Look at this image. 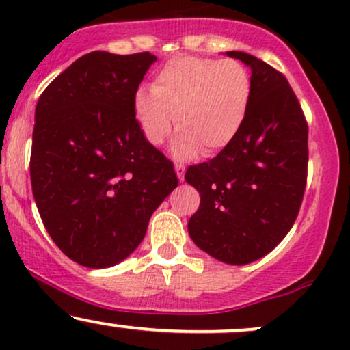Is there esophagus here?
I'll return each mask as SVG.
<instances>
[{
  "label": "esophagus",
  "mask_w": 350,
  "mask_h": 350,
  "mask_svg": "<svg viewBox=\"0 0 350 350\" xmlns=\"http://www.w3.org/2000/svg\"><path fill=\"white\" fill-rule=\"evenodd\" d=\"M174 170H176V174H178V179L180 180V183H183L184 174H186V167H184L183 164H176Z\"/></svg>",
  "instance_id": "34e87169"
}]
</instances>
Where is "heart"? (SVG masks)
I'll list each match as a JSON object with an SVG mask.
<instances>
[{
  "label": "heart",
  "mask_w": 350,
  "mask_h": 350,
  "mask_svg": "<svg viewBox=\"0 0 350 350\" xmlns=\"http://www.w3.org/2000/svg\"><path fill=\"white\" fill-rule=\"evenodd\" d=\"M250 100L252 77L239 60L176 55L156 72L151 90L136 92L133 113L144 139L154 146L164 143L176 123L180 130L171 152L187 159L200 150L217 154L234 142Z\"/></svg>",
  "instance_id": "heart-1"
}]
</instances>
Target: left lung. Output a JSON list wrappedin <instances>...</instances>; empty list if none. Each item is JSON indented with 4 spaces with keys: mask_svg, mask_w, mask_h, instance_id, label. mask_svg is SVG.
<instances>
[{
    "mask_svg": "<svg viewBox=\"0 0 350 350\" xmlns=\"http://www.w3.org/2000/svg\"><path fill=\"white\" fill-rule=\"evenodd\" d=\"M226 54L250 67V108L234 142L186 171L200 194L187 230L215 260L247 265L270 253L298 217L308 174V124L283 74L247 52Z\"/></svg>",
    "mask_w": 350,
    "mask_h": 350,
    "instance_id": "left-lung-1",
    "label": "left lung"
}]
</instances>
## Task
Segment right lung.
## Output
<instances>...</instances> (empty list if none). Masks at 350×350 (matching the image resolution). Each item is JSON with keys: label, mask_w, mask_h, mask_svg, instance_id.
Here are the masks:
<instances>
[{"label": "right lung", "mask_w": 350, "mask_h": 350, "mask_svg": "<svg viewBox=\"0 0 350 350\" xmlns=\"http://www.w3.org/2000/svg\"><path fill=\"white\" fill-rule=\"evenodd\" d=\"M156 55H82L36 107L31 184L54 243L87 268L136 250L152 212L178 187L172 163L144 139L133 97Z\"/></svg>", "instance_id": "right-lung-1"}]
</instances>
